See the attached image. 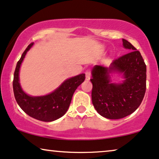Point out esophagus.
Returning <instances> with one entry per match:
<instances>
[{
	"label": "esophagus",
	"instance_id": "obj_1",
	"mask_svg": "<svg viewBox=\"0 0 159 159\" xmlns=\"http://www.w3.org/2000/svg\"><path fill=\"white\" fill-rule=\"evenodd\" d=\"M85 75H86V81H89L90 78H91V73H90L89 70H87V71L86 72Z\"/></svg>",
	"mask_w": 159,
	"mask_h": 159
}]
</instances>
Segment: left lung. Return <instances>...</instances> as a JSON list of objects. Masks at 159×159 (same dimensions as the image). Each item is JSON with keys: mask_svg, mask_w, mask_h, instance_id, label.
<instances>
[{"mask_svg": "<svg viewBox=\"0 0 159 159\" xmlns=\"http://www.w3.org/2000/svg\"><path fill=\"white\" fill-rule=\"evenodd\" d=\"M122 45L130 52L114 60L109 67L92 69V100L98 113L107 119L117 120L137 109L146 90V65L139 51L127 40ZM122 74L121 83H112V74Z\"/></svg>", "mask_w": 159, "mask_h": 159, "instance_id": "1", "label": "left lung"}]
</instances>
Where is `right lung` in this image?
Instances as JSON below:
<instances>
[{
    "mask_svg": "<svg viewBox=\"0 0 159 159\" xmlns=\"http://www.w3.org/2000/svg\"><path fill=\"white\" fill-rule=\"evenodd\" d=\"M33 45L31 43L28 46L16 66L13 80L14 94L18 105L28 115L40 121L52 122L67 112L74 92L85 80V74L68 78L57 89L46 95L31 96L26 94L20 84L19 73L22 62Z\"/></svg>",
    "mask_w": 159,
    "mask_h": 159,
    "instance_id": "1",
    "label": "right lung"
}]
</instances>
